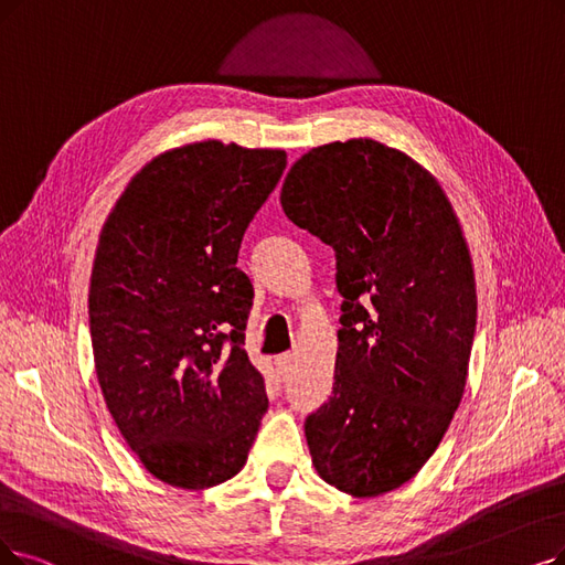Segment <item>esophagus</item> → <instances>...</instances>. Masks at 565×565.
<instances>
[{
  "label": "esophagus",
  "mask_w": 565,
  "mask_h": 565,
  "mask_svg": "<svg viewBox=\"0 0 565 565\" xmlns=\"http://www.w3.org/2000/svg\"><path fill=\"white\" fill-rule=\"evenodd\" d=\"M295 352H285V354H280L278 359H276V366H278V371L280 373H287L291 366H295Z\"/></svg>",
  "instance_id": "34e87169"
}]
</instances>
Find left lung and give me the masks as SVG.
Instances as JSON below:
<instances>
[{"label": "left lung", "instance_id": "8db88e82", "mask_svg": "<svg viewBox=\"0 0 565 565\" xmlns=\"http://www.w3.org/2000/svg\"><path fill=\"white\" fill-rule=\"evenodd\" d=\"M285 215L335 253L343 297L331 398L306 417L315 470L356 499L417 476L452 422L478 320L461 224L436 178L373 139L289 169Z\"/></svg>", "mask_w": 565, "mask_h": 565}]
</instances>
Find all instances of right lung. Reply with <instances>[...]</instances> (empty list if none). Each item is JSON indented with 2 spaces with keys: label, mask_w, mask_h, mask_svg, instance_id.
<instances>
[{
  "label": "right lung",
  "mask_w": 565,
  "mask_h": 565,
  "mask_svg": "<svg viewBox=\"0 0 565 565\" xmlns=\"http://www.w3.org/2000/svg\"><path fill=\"white\" fill-rule=\"evenodd\" d=\"M285 167V150L173 148L102 230L87 299L97 380L134 455L171 487L234 478L268 408L243 350L255 291L236 262Z\"/></svg>",
  "instance_id": "1"
}]
</instances>
